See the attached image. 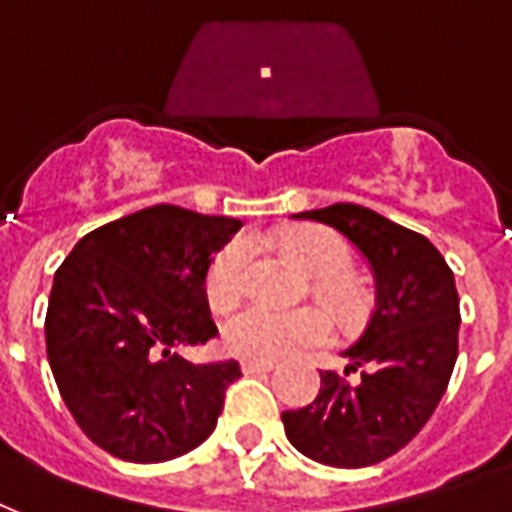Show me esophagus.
I'll return each instance as SVG.
<instances>
[{
  "mask_svg": "<svg viewBox=\"0 0 512 512\" xmlns=\"http://www.w3.org/2000/svg\"><path fill=\"white\" fill-rule=\"evenodd\" d=\"M270 370H275V361H253V359L242 361V372H248V375H253V372H270Z\"/></svg>",
  "mask_w": 512,
  "mask_h": 512,
  "instance_id": "obj_1",
  "label": "esophagus"
}]
</instances>
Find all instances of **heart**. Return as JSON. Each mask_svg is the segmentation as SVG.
Here are the masks:
<instances>
[{
  "label": "heart",
  "instance_id": "b5f03b06",
  "mask_svg": "<svg viewBox=\"0 0 512 512\" xmlns=\"http://www.w3.org/2000/svg\"><path fill=\"white\" fill-rule=\"evenodd\" d=\"M288 251L318 278H340L351 267V248L343 237L326 229H307L288 237ZM251 245L232 242L218 253L207 275V299L218 310H229L248 291ZM332 334V318L321 307L283 310L272 305H251L226 324V348L242 359L278 361L324 343Z\"/></svg>",
  "mask_w": 512,
  "mask_h": 512
}]
</instances>
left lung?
Instances as JSON below:
<instances>
[{
	"label": "left lung",
	"instance_id": "1",
	"mask_svg": "<svg viewBox=\"0 0 512 512\" xmlns=\"http://www.w3.org/2000/svg\"><path fill=\"white\" fill-rule=\"evenodd\" d=\"M334 226L370 261L375 307L367 329L343 351L345 375L321 372L318 397L283 413L288 443L329 467H370L402 451L440 405L459 356V294L443 253L424 234L370 207L337 202L307 210Z\"/></svg>",
	"mask_w": 512,
	"mask_h": 512
}]
</instances>
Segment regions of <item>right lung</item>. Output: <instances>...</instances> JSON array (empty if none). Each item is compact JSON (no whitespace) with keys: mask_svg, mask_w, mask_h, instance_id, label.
<instances>
[{"mask_svg":"<svg viewBox=\"0 0 512 512\" xmlns=\"http://www.w3.org/2000/svg\"><path fill=\"white\" fill-rule=\"evenodd\" d=\"M242 221L153 205L88 232L53 278L45 345L91 443L134 464L178 459L213 434L240 364L172 353L218 334L213 256Z\"/></svg>","mask_w":512,"mask_h":512,"instance_id":"add662e5","label":"right lung"}]
</instances>
